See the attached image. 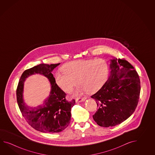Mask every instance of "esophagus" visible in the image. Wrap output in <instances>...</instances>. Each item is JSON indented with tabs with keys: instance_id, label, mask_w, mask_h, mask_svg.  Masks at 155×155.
Here are the masks:
<instances>
[{
	"instance_id": "34e87169",
	"label": "esophagus",
	"mask_w": 155,
	"mask_h": 155,
	"mask_svg": "<svg viewBox=\"0 0 155 155\" xmlns=\"http://www.w3.org/2000/svg\"><path fill=\"white\" fill-rule=\"evenodd\" d=\"M86 97H80V98H78V99H76V102H83V101H84L85 100H86Z\"/></svg>"
}]
</instances>
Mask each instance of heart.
<instances>
[{"instance_id": "b5f03b06", "label": "heart", "mask_w": 155, "mask_h": 155, "mask_svg": "<svg viewBox=\"0 0 155 155\" xmlns=\"http://www.w3.org/2000/svg\"><path fill=\"white\" fill-rule=\"evenodd\" d=\"M62 70L55 74L56 85L64 91L70 92L78 80L80 85L74 92L75 95L85 91L96 92L104 85L109 74L108 63L101 58L71 61L65 64Z\"/></svg>"}]
</instances>
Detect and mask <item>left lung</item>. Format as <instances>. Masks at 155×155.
<instances>
[{
  "label": "left lung",
  "mask_w": 155,
  "mask_h": 155,
  "mask_svg": "<svg viewBox=\"0 0 155 155\" xmlns=\"http://www.w3.org/2000/svg\"><path fill=\"white\" fill-rule=\"evenodd\" d=\"M108 79L91 96L98 110L92 116L101 127L115 126L124 122L135 111L140 93V81L134 68L125 60L110 59Z\"/></svg>",
  "instance_id": "1"
}]
</instances>
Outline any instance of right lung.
I'll return each instance as SVG.
<instances>
[{
    "mask_svg": "<svg viewBox=\"0 0 155 155\" xmlns=\"http://www.w3.org/2000/svg\"><path fill=\"white\" fill-rule=\"evenodd\" d=\"M60 64H40L25 70L17 87V102L24 119L33 128L44 133H58L66 129L71 120V109L75 104V100L71 102L66 100V94L55 81L51 73ZM35 74H40L47 77L51 89L50 95L41 105L31 107L24 101V82L26 78Z\"/></svg>",
    "mask_w": 155,
    "mask_h": 155,
    "instance_id": "1",
    "label": "right lung"
}]
</instances>
